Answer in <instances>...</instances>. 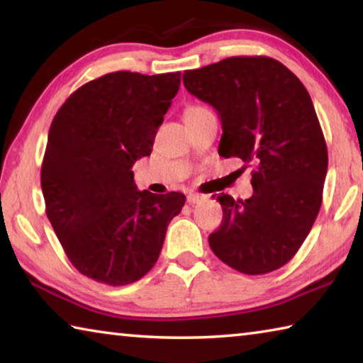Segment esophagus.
<instances>
[{
  "label": "esophagus",
  "instance_id": "34e87169",
  "mask_svg": "<svg viewBox=\"0 0 363 363\" xmlns=\"http://www.w3.org/2000/svg\"><path fill=\"white\" fill-rule=\"evenodd\" d=\"M201 200H203V196L199 195V194H189V195H187V201H189L190 205L199 203V201H201Z\"/></svg>",
  "mask_w": 363,
  "mask_h": 363
}]
</instances>
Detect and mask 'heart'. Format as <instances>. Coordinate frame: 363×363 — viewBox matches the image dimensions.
Instances as JSON below:
<instances>
[{
	"mask_svg": "<svg viewBox=\"0 0 363 363\" xmlns=\"http://www.w3.org/2000/svg\"><path fill=\"white\" fill-rule=\"evenodd\" d=\"M205 110H206V108H203V107H196V106L187 107L186 112H184V118H189V116H195V115H199V113H203Z\"/></svg>",
	"mask_w": 363,
	"mask_h": 363,
	"instance_id": "1",
	"label": "heart"
}]
</instances>
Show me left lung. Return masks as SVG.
Masks as SVG:
<instances>
[{
  "instance_id": "obj_1",
  "label": "left lung",
  "mask_w": 363,
  "mask_h": 363,
  "mask_svg": "<svg viewBox=\"0 0 363 363\" xmlns=\"http://www.w3.org/2000/svg\"><path fill=\"white\" fill-rule=\"evenodd\" d=\"M190 94L223 123L219 155L255 167L253 195H218L223 223L210 233L213 253L248 275L291 259L320 211L328 152L311 96L291 70L266 56H237L186 70Z\"/></svg>"
}]
</instances>
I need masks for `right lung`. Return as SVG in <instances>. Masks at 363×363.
<instances>
[{
  "mask_svg": "<svg viewBox=\"0 0 363 363\" xmlns=\"http://www.w3.org/2000/svg\"><path fill=\"white\" fill-rule=\"evenodd\" d=\"M181 73H107L57 110L41 164L46 216L67 257L88 279L121 286L157 262L186 195L138 190L133 164L150 155Z\"/></svg>",
  "mask_w": 363,
  "mask_h": 363,
  "instance_id": "obj_1",
  "label": "right lung"
}]
</instances>
